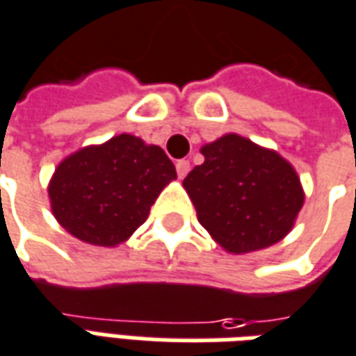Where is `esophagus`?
Segmentation results:
<instances>
[{"label":"esophagus","instance_id":"34e87169","mask_svg":"<svg viewBox=\"0 0 356 356\" xmlns=\"http://www.w3.org/2000/svg\"><path fill=\"white\" fill-rule=\"evenodd\" d=\"M175 168H177L179 179H183V177H185V175H186V173L191 171V163H188V160H179V161H177V165H175Z\"/></svg>","mask_w":356,"mask_h":356}]
</instances>
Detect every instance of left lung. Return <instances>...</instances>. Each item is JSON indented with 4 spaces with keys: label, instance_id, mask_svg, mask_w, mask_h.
<instances>
[{
    "label": "left lung",
    "instance_id": "1",
    "mask_svg": "<svg viewBox=\"0 0 356 356\" xmlns=\"http://www.w3.org/2000/svg\"><path fill=\"white\" fill-rule=\"evenodd\" d=\"M204 163L183 181L198 221L227 252L272 247L305 202L297 171L273 150L238 135L202 146Z\"/></svg>",
    "mask_w": 356,
    "mask_h": 356
}]
</instances>
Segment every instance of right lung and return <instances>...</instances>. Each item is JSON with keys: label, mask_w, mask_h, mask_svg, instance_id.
<instances>
[{"label": "right lung", "mask_w": 356, "mask_h": 356, "mask_svg": "<svg viewBox=\"0 0 356 356\" xmlns=\"http://www.w3.org/2000/svg\"><path fill=\"white\" fill-rule=\"evenodd\" d=\"M173 179L175 165L160 146L123 133L65 158L48 195L56 220L73 237L115 247L143 225Z\"/></svg>", "instance_id": "right-lung-1"}]
</instances>
